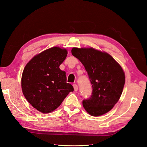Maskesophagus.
<instances>
[{
	"label": "esophagus",
	"mask_w": 147,
	"mask_h": 147,
	"mask_svg": "<svg viewBox=\"0 0 147 147\" xmlns=\"http://www.w3.org/2000/svg\"><path fill=\"white\" fill-rule=\"evenodd\" d=\"M73 86H74V91H78V86H77V84H73Z\"/></svg>",
	"instance_id": "obj_1"
}]
</instances>
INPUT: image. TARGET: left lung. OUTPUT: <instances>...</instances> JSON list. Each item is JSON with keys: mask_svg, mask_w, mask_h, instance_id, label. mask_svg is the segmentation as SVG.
<instances>
[{"mask_svg": "<svg viewBox=\"0 0 147 147\" xmlns=\"http://www.w3.org/2000/svg\"><path fill=\"white\" fill-rule=\"evenodd\" d=\"M72 54L84 66L92 84V96L83 101L91 116L99 117L113 109L121 96L125 74L109 53L90 48L72 49Z\"/></svg>", "mask_w": 147, "mask_h": 147, "instance_id": "8db88e82", "label": "left lung"}]
</instances>
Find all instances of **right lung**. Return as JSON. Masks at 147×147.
<instances>
[{
  "label": "right lung",
  "mask_w": 147,
  "mask_h": 147,
  "mask_svg": "<svg viewBox=\"0 0 147 147\" xmlns=\"http://www.w3.org/2000/svg\"><path fill=\"white\" fill-rule=\"evenodd\" d=\"M65 48L54 47L34 56L26 65L21 77L23 94L34 108L43 113L56 110L70 92L66 73L59 69L67 55Z\"/></svg>",
  "instance_id": "right-lung-1"
}]
</instances>
